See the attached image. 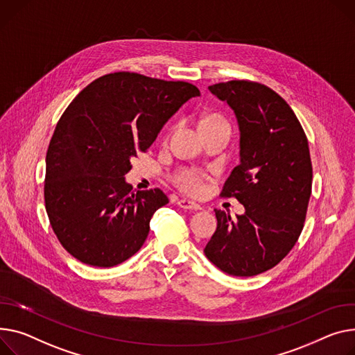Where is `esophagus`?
<instances>
[{"mask_svg":"<svg viewBox=\"0 0 355 355\" xmlns=\"http://www.w3.org/2000/svg\"><path fill=\"white\" fill-rule=\"evenodd\" d=\"M177 204H178V207L182 208V209H193V211L201 209V205H200V204H197V202H194V201H190V200H185V198L180 200Z\"/></svg>","mask_w":355,"mask_h":355,"instance_id":"obj_1","label":"esophagus"}]
</instances>
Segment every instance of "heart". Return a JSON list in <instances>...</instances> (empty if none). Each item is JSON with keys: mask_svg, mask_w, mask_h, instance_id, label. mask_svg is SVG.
<instances>
[{"mask_svg": "<svg viewBox=\"0 0 355 355\" xmlns=\"http://www.w3.org/2000/svg\"><path fill=\"white\" fill-rule=\"evenodd\" d=\"M216 121H225V120L220 114H208L202 118L200 125L207 124V123H216ZM175 182L184 193H188L191 196H200L205 191V188H207V184H205L207 175L198 170L187 168V170L180 171L175 175Z\"/></svg>", "mask_w": 355, "mask_h": 355, "instance_id": "obj_1", "label": "heart"}]
</instances>
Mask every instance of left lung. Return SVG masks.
Masks as SVG:
<instances>
[{
  "label": "left lung",
  "mask_w": 355,
  "mask_h": 355,
  "mask_svg": "<svg viewBox=\"0 0 355 355\" xmlns=\"http://www.w3.org/2000/svg\"><path fill=\"white\" fill-rule=\"evenodd\" d=\"M234 110L240 125V158L221 197L237 198L245 214L216 209L217 230L207 258L234 277L275 267L295 245L311 196L309 141L291 107L270 87L245 80L209 85Z\"/></svg>",
  "instance_id": "1"
}]
</instances>
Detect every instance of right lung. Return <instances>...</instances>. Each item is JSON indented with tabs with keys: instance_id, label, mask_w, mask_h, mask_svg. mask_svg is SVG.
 <instances>
[{
	"instance_id": "1",
	"label": "right lung",
	"mask_w": 355,
	"mask_h": 355,
	"mask_svg": "<svg viewBox=\"0 0 355 355\" xmlns=\"http://www.w3.org/2000/svg\"><path fill=\"white\" fill-rule=\"evenodd\" d=\"M196 85L112 73L71 101L45 158L44 200L61 245L92 267L121 264L143 247L154 212L168 204L159 188L134 191L124 175Z\"/></svg>"
}]
</instances>
